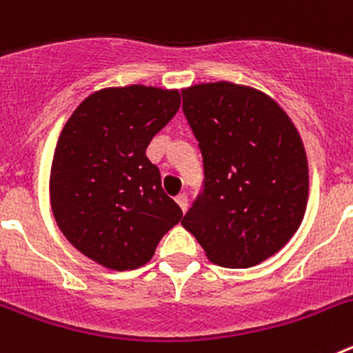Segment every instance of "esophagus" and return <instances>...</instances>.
<instances>
[{
    "instance_id": "34e87169",
    "label": "esophagus",
    "mask_w": 353,
    "mask_h": 353,
    "mask_svg": "<svg viewBox=\"0 0 353 353\" xmlns=\"http://www.w3.org/2000/svg\"><path fill=\"white\" fill-rule=\"evenodd\" d=\"M174 199H176V203L180 205V208H182V210L185 212L187 207H189V199H187L185 192H180V194L176 196V198H174Z\"/></svg>"
}]
</instances>
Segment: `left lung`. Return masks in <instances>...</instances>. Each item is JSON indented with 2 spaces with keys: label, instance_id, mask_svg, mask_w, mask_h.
<instances>
[{
  "label": "left lung",
  "instance_id": "obj_1",
  "mask_svg": "<svg viewBox=\"0 0 353 353\" xmlns=\"http://www.w3.org/2000/svg\"><path fill=\"white\" fill-rule=\"evenodd\" d=\"M182 97L205 174L182 226L221 267L261 263L304 219L310 173L301 136L270 97L249 86L196 84Z\"/></svg>",
  "mask_w": 353,
  "mask_h": 353
}]
</instances>
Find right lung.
Returning a JSON list of instances; mask_svg holds the SVG:
<instances>
[{
    "instance_id": "right-lung-1",
    "label": "right lung",
    "mask_w": 353,
    "mask_h": 353,
    "mask_svg": "<svg viewBox=\"0 0 353 353\" xmlns=\"http://www.w3.org/2000/svg\"><path fill=\"white\" fill-rule=\"evenodd\" d=\"M179 108V90L132 84L92 93L68 118L49 191L56 223L84 256L113 270L138 269L182 219L146 157Z\"/></svg>"
}]
</instances>
